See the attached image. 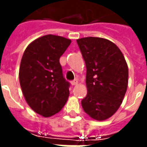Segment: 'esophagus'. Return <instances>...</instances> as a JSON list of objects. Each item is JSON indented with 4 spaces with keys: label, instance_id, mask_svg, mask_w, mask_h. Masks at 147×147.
<instances>
[{
    "label": "esophagus",
    "instance_id": "34e87169",
    "mask_svg": "<svg viewBox=\"0 0 147 147\" xmlns=\"http://www.w3.org/2000/svg\"><path fill=\"white\" fill-rule=\"evenodd\" d=\"M78 84V79H74V80H73L72 82H71V85L72 86H75Z\"/></svg>",
    "mask_w": 147,
    "mask_h": 147
}]
</instances>
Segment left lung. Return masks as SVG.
<instances>
[{
  "instance_id": "8db88e82",
  "label": "left lung",
  "mask_w": 147,
  "mask_h": 147,
  "mask_svg": "<svg viewBox=\"0 0 147 147\" xmlns=\"http://www.w3.org/2000/svg\"><path fill=\"white\" fill-rule=\"evenodd\" d=\"M86 64L88 94L82 100L85 113L102 121L119 108L127 91L128 68L115 43L101 37L77 40Z\"/></svg>"
}]
</instances>
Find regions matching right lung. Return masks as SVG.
<instances>
[{"instance_id":"right-lung-1","label":"right lung","mask_w":147,"mask_h":147,"mask_svg":"<svg viewBox=\"0 0 147 147\" xmlns=\"http://www.w3.org/2000/svg\"><path fill=\"white\" fill-rule=\"evenodd\" d=\"M71 40L52 34L31 42L20 67V87L28 105L43 117L59 112L68 100L69 82L63 76L59 58Z\"/></svg>"}]
</instances>
